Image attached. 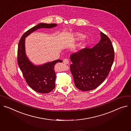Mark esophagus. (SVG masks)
<instances>
[{
  "label": "esophagus",
  "instance_id": "1",
  "mask_svg": "<svg viewBox=\"0 0 131 131\" xmlns=\"http://www.w3.org/2000/svg\"><path fill=\"white\" fill-rule=\"evenodd\" d=\"M63 63L65 64H68L69 63V61L68 59H67V58H65L63 60Z\"/></svg>",
  "mask_w": 131,
  "mask_h": 131
}]
</instances>
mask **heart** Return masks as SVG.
<instances>
[{"label": "heart", "mask_w": 131, "mask_h": 131, "mask_svg": "<svg viewBox=\"0 0 131 131\" xmlns=\"http://www.w3.org/2000/svg\"><path fill=\"white\" fill-rule=\"evenodd\" d=\"M75 39L76 40H79L82 39L83 38H84V35L80 33H75Z\"/></svg>", "instance_id": "b5f03b06"}]
</instances>
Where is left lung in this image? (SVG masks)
I'll list each match as a JSON object with an SVG mask.
<instances>
[{"instance_id":"left-lung-1","label":"left lung","mask_w":131,"mask_h":131,"mask_svg":"<svg viewBox=\"0 0 131 131\" xmlns=\"http://www.w3.org/2000/svg\"><path fill=\"white\" fill-rule=\"evenodd\" d=\"M99 42L92 49L85 48L70 56L75 85L80 90L96 89L109 75L114 58L112 44L106 35L100 32Z\"/></svg>"}]
</instances>
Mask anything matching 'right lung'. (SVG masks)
I'll return each mask as SVG.
<instances>
[{"mask_svg":"<svg viewBox=\"0 0 131 131\" xmlns=\"http://www.w3.org/2000/svg\"><path fill=\"white\" fill-rule=\"evenodd\" d=\"M57 26L55 23H41L31 28L23 34L19 42L18 48V64L28 85L34 91L41 93H47L55 87L56 74L55 65L62 62L60 59L35 65L28 58L26 53V38L34 31L41 28L50 29Z\"/></svg>","mask_w":131,"mask_h":131,"instance_id":"obj_1","label":"right lung"}]
</instances>
